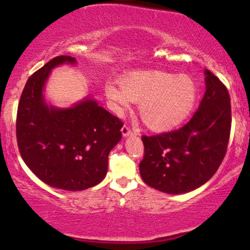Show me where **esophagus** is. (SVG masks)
Listing matches in <instances>:
<instances>
[{"mask_svg":"<svg viewBox=\"0 0 250 250\" xmlns=\"http://www.w3.org/2000/svg\"><path fill=\"white\" fill-rule=\"evenodd\" d=\"M121 131H122V135L125 137H127V136H129V135H133L134 134V131L131 130L130 127H129V125H123L122 129H121Z\"/></svg>","mask_w":250,"mask_h":250,"instance_id":"34e87169","label":"esophagus"}]
</instances>
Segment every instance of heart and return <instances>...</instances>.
<instances>
[{"label":"heart","instance_id":"heart-1","mask_svg":"<svg viewBox=\"0 0 250 250\" xmlns=\"http://www.w3.org/2000/svg\"><path fill=\"white\" fill-rule=\"evenodd\" d=\"M105 94L116 110L140 103L142 121L154 131L176 128L190 115L197 101V87L191 77L166 71H139L123 77L121 87L109 83Z\"/></svg>","mask_w":250,"mask_h":250}]
</instances>
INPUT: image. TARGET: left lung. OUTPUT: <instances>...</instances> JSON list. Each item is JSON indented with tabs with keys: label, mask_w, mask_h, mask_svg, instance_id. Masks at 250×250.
<instances>
[{
	"label": "left lung",
	"mask_w": 250,
	"mask_h": 250,
	"mask_svg": "<svg viewBox=\"0 0 250 250\" xmlns=\"http://www.w3.org/2000/svg\"><path fill=\"white\" fill-rule=\"evenodd\" d=\"M206 93L187 125L176 130L146 136L140 162L142 180L167 194H182L205 185L223 161L231 128L228 89L205 70Z\"/></svg>",
	"instance_id": "obj_1"
}]
</instances>
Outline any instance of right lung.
I'll list each match as a JSON object with an SVG mask.
<instances>
[{
  "instance_id": "right-lung-1",
  "label": "right lung",
  "mask_w": 250,
  "mask_h": 250,
  "mask_svg": "<svg viewBox=\"0 0 250 250\" xmlns=\"http://www.w3.org/2000/svg\"><path fill=\"white\" fill-rule=\"evenodd\" d=\"M60 55L25 83L16 116L20 154L34 174L51 187L84 190L99 185L108 170V155L121 140L123 123L87 97L71 108L48 107L43 87L53 68L75 63Z\"/></svg>"
}]
</instances>
